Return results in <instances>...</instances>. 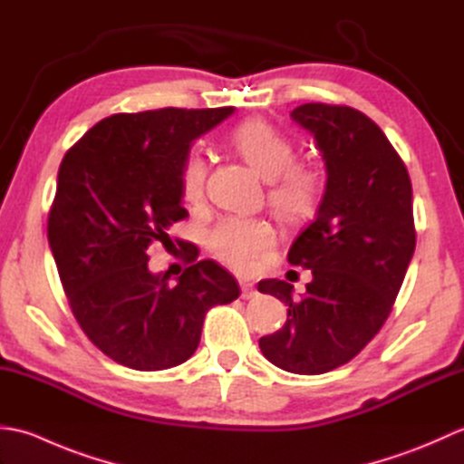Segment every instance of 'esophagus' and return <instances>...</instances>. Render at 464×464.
<instances>
[{"label": "esophagus", "mask_w": 464, "mask_h": 464, "mask_svg": "<svg viewBox=\"0 0 464 464\" xmlns=\"http://www.w3.org/2000/svg\"><path fill=\"white\" fill-rule=\"evenodd\" d=\"M257 295V289L253 287V283H247V281H241V297L243 299H251Z\"/></svg>", "instance_id": "34e87169"}]
</instances>
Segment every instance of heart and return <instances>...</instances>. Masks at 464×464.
<instances>
[{
  "label": "heart",
  "instance_id": "heart-1",
  "mask_svg": "<svg viewBox=\"0 0 464 464\" xmlns=\"http://www.w3.org/2000/svg\"><path fill=\"white\" fill-rule=\"evenodd\" d=\"M231 143L263 179H267V203L285 223H299L314 211L323 181L307 161H295V145L287 135L265 120H249L235 127ZM207 165L201 153L185 157L179 173L185 201L201 199ZM275 245V231L261 217H225L213 227L209 247L235 271H249Z\"/></svg>",
  "mask_w": 464,
  "mask_h": 464
}]
</instances>
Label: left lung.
Listing matches in <instances>:
<instances>
[{
  "label": "left lung",
  "mask_w": 464,
  "mask_h": 464,
  "mask_svg": "<svg viewBox=\"0 0 464 464\" xmlns=\"http://www.w3.org/2000/svg\"><path fill=\"white\" fill-rule=\"evenodd\" d=\"M291 117L314 135L327 187L287 255L311 269L307 293L297 299L287 281L259 283L289 307L259 347L283 371L321 374L357 357L389 317L417 243L412 187L395 147L364 113L304 103Z\"/></svg>",
  "instance_id": "8db88e82"
}]
</instances>
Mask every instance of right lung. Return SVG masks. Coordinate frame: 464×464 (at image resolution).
<instances>
[{"label": "right lung", "mask_w": 464, "mask_h": 464, "mask_svg": "<svg viewBox=\"0 0 464 464\" xmlns=\"http://www.w3.org/2000/svg\"><path fill=\"white\" fill-rule=\"evenodd\" d=\"M233 107H163L95 123L63 157L47 239L80 327L97 349L135 371L185 362L205 314L239 297L229 271L191 257L177 283L147 267L187 217L179 173L189 147Z\"/></svg>", "instance_id": "obj_1"}]
</instances>
